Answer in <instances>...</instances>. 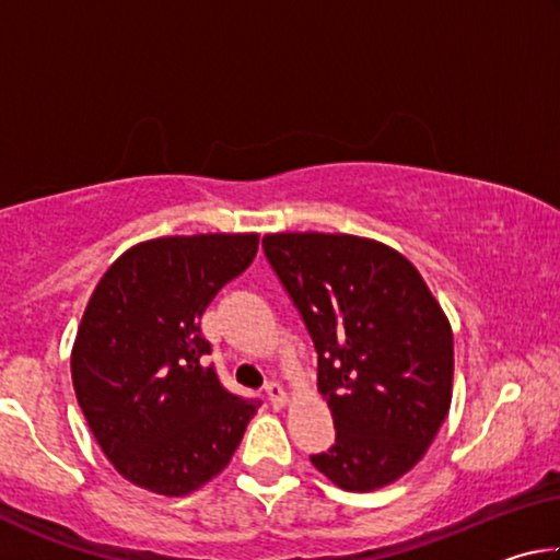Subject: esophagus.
I'll return each mask as SVG.
<instances>
[{"label": "esophagus", "instance_id": "34e87169", "mask_svg": "<svg viewBox=\"0 0 560 560\" xmlns=\"http://www.w3.org/2000/svg\"><path fill=\"white\" fill-rule=\"evenodd\" d=\"M267 397H269V402L273 407H287V402H289V395H287V390H283L279 383H269L267 385Z\"/></svg>", "mask_w": 560, "mask_h": 560}]
</instances>
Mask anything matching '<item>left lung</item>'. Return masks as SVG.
Returning <instances> with one entry per match:
<instances>
[{
  "label": "left lung",
  "mask_w": 560,
  "mask_h": 560,
  "mask_svg": "<svg viewBox=\"0 0 560 560\" xmlns=\"http://www.w3.org/2000/svg\"><path fill=\"white\" fill-rule=\"evenodd\" d=\"M261 244L314 338L318 393L334 415L336 444L311 462L346 491L393 485L450 412L447 316L387 244L320 232L267 234Z\"/></svg>",
  "instance_id": "1"
}]
</instances>
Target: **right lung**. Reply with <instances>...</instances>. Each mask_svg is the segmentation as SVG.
Returning <instances> with one entry per match:
<instances>
[{
    "instance_id": "right-lung-1",
    "label": "right lung",
    "mask_w": 560,
    "mask_h": 560,
    "mask_svg": "<svg viewBox=\"0 0 560 560\" xmlns=\"http://www.w3.org/2000/svg\"><path fill=\"white\" fill-rule=\"evenodd\" d=\"M259 234L160 236L110 264L71 350L75 400L130 485L185 497L230 464L259 400L226 390L200 318L257 257Z\"/></svg>"
}]
</instances>
